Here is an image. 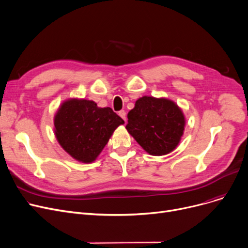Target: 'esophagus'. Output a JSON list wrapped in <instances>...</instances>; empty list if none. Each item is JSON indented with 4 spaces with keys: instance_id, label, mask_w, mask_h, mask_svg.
Here are the masks:
<instances>
[{
    "instance_id": "34e87169",
    "label": "esophagus",
    "mask_w": 248,
    "mask_h": 248,
    "mask_svg": "<svg viewBox=\"0 0 248 248\" xmlns=\"http://www.w3.org/2000/svg\"><path fill=\"white\" fill-rule=\"evenodd\" d=\"M118 114H120V116L125 122V120H126V113H125V111L124 110H121L120 112H118Z\"/></svg>"
}]
</instances>
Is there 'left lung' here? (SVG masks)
<instances>
[{
  "mask_svg": "<svg viewBox=\"0 0 248 248\" xmlns=\"http://www.w3.org/2000/svg\"><path fill=\"white\" fill-rule=\"evenodd\" d=\"M185 124L184 113L173 101L144 96L127 113L125 128L146 152L161 156L176 148Z\"/></svg>",
  "mask_w": 248,
  "mask_h": 248,
  "instance_id": "8db88e82",
  "label": "left lung"
}]
</instances>
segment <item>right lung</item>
Wrapping results in <instances>:
<instances>
[{
	"label": "right lung",
	"instance_id": "add662e5",
	"mask_svg": "<svg viewBox=\"0 0 248 248\" xmlns=\"http://www.w3.org/2000/svg\"><path fill=\"white\" fill-rule=\"evenodd\" d=\"M124 124L110 107L100 108L94 101L70 99L62 104L55 116V133L66 152L81 162L90 163L115 128Z\"/></svg>",
	"mask_w": 248,
	"mask_h": 248
}]
</instances>
